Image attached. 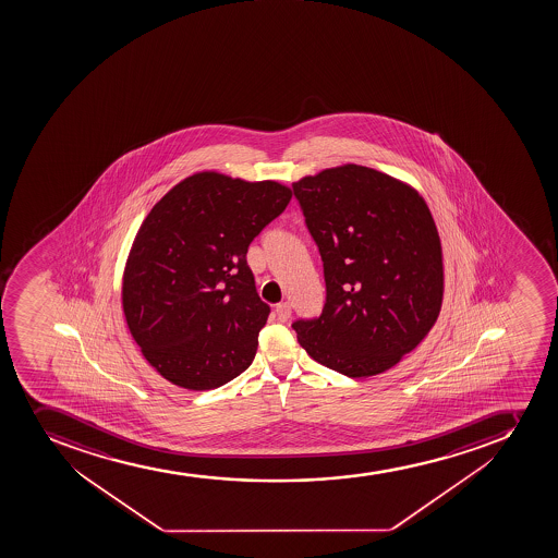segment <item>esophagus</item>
<instances>
[{
	"label": "esophagus",
	"instance_id": "34e87169",
	"mask_svg": "<svg viewBox=\"0 0 558 558\" xmlns=\"http://www.w3.org/2000/svg\"><path fill=\"white\" fill-rule=\"evenodd\" d=\"M291 305L288 302H283V304L276 305V318L280 322H288L291 318Z\"/></svg>",
	"mask_w": 558,
	"mask_h": 558
}]
</instances>
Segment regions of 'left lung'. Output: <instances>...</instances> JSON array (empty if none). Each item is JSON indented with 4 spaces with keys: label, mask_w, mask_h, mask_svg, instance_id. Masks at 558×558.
<instances>
[{
    "label": "left lung",
    "mask_w": 558,
    "mask_h": 558,
    "mask_svg": "<svg viewBox=\"0 0 558 558\" xmlns=\"http://www.w3.org/2000/svg\"><path fill=\"white\" fill-rule=\"evenodd\" d=\"M326 280L320 316L293 322L318 364L351 378L398 364L429 332L444 294L440 238L424 199L349 166L293 183Z\"/></svg>",
    "instance_id": "8db88e82"
}]
</instances>
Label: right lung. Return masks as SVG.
<instances>
[{"label": "right lung", "instance_id": "obj_1", "mask_svg": "<svg viewBox=\"0 0 558 558\" xmlns=\"http://www.w3.org/2000/svg\"><path fill=\"white\" fill-rule=\"evenodd\" d=\"M291 191L199 172L140 227L123 275V313L145 359L174 386L205 391L253 364L270 307L247 265L254 238Z\"/></svg>", "mask_w": 558, "mask_h": 558}]
</instances>
